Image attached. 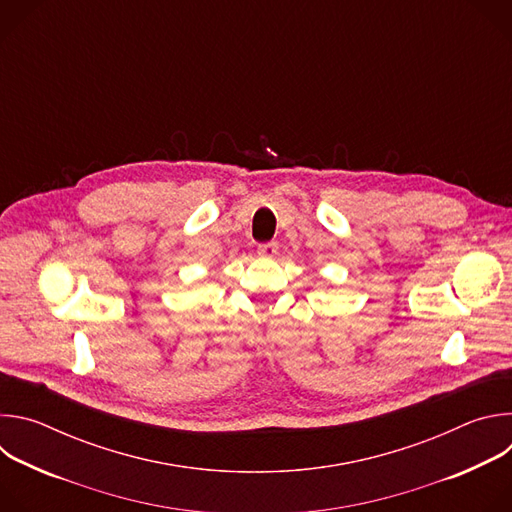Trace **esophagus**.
<instances>
[{"instance_id": "obj_1", "label": "esophagus", "mask_w": 512, "mask_h": 512, "mask_svg": "<svg viewBox=\"0 0 512 512\" xmlns=\"http://www.w3.org/2000/svg\"><path fill=\"white\" fill-rule=\"evenodd\" d=\"M277 243L275 241H271V243H261L259 247H257V253L259 255H263V257H273L275 253H277Z\"/></svg>"}]
</instances>
